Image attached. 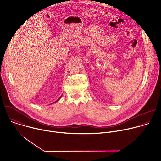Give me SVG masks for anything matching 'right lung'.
<instances>
[{"instance_id":"obj_1","label":"right lung","mask_w":161,"mask_h":161,"mask_svg":"<svg viewBox=\"0 0 161 161\" xmlns=\"http://www.w3.org/2000/svg\"><path fill=\"white\" fill-rule=\"evenodd\" d=\"M60 97H61V96H60V98H59V99H57V101H55V102H54V103H56V102H57V101H59V99H60Z\"/></svg>"}]
</instances>
